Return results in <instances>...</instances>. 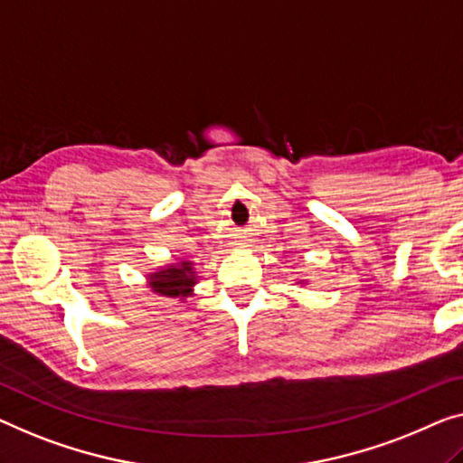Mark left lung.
I'll list each match as a JSON object with an SVG mask.
<instances>
[{
    "mask_svg": "<svg viewBox=\"0 0 463 463\" xmlns=\"http://www.w3.org/2000/svg\"><path fill=\"white\" fill-rule=\"evenodd\" d=\"M298 285H307V280H298Z\"/></svg>",
    "mask_w": 463,
    "mask_h": 463,
    "instance_id": "1",
    "label": "left lung"
}]
</instances>
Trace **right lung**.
I'll return each instance as SVG.
<instances>
[{
  "label": "right lung",
  "instance_id": "obj_1",
  "mask_svg": "<svg viewBox=\"0 0 463 463\" xmlns=\"http://www.w3.org/2000/svg\"><path fill=\"white\" fill-rule=\"evenodd\" d=\"M145 280H147L151 293L160 295V298L184 301L191 295H195L199 274L191 260L181 258L178 261H172V264H165L147 272Z\"/></svg>",
  "mask_w": 463,
  "mask_h": 463
}]
</instances>
